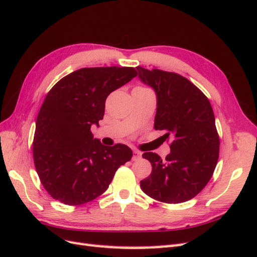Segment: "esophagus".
Instances as JSON below:
<instances>
[{"instance_id":"34e87169","label":"esophagus","mask_w":257,"mask_h":257,"mask_svg":"<svg viewBox=\"0 0 257 257\" xmlns=\"http://www.w3.org/2000/svg\"><path fill=\"white\" fill-rule=\"evenodd\" d=\"M141 155H142V153L140 152V151L134 150V156H133V160H134V161H137V160L141 159Z\"/></svg>"}]
</instances>
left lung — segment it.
<instances>
[{"label":"left lung","mask_w":257,"mask_h":257,"mask_svg":"<svg viewBox=\"0 0 257 257\" xmlns=\"http://www.w3.org/2000/svg\"><path fill=\"white\" fill-rule=\"evenodd\" d=\"M138 77L156 94L155 130L170 138L165 160L153 152L143 153L152 173L140 182L142 191L164 203H182L199 194L212 178L219 156L212 105L187 78L160 69L138 66Z\"/></svg>","instance_id":"obj_1"}]
</instances>
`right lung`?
<instances>
[{
    "label": "right lung",
    "mask_w": 257,
    "mask_h": 257,
    "mask_svg": "<svg viewBox=\"0 0 257 257\" xmlns=\"http://www.w3.org/2000/svg\"><path fill=\"white\" fill-rule=\"evenodd\" d=\"M133 67L81 68L65 76L44 98L34 138V161L44 189L67 205H81L107 190L133 151L103 146L91 126L103 119L111 92L137 76Z\"/></svg>",
    "instance_id": "obj_1"
}]
</instances>
